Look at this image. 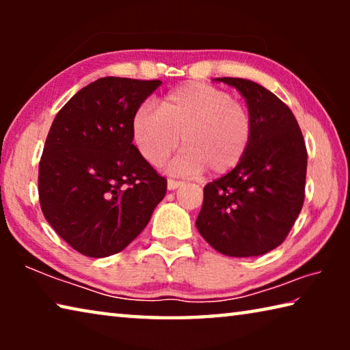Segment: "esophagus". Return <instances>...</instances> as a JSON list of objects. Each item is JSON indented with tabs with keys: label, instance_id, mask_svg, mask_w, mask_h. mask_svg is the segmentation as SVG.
Masks as SVG:
<instances>
[{
	"label": "esophagus",
	"instance_id": "34e87169",
	"mask_svg": "<svg viewBox=\"0 0 350 350\" xmlns=\"http://www.w3.org/2000/svg\"><path fill=\"white\" fill-rule=\"evenodd\" d=\"M183 185L182 180H176V179H168V189H176Z\"/></svg>",
	"mask_w": 350,
	"mask_h": 350
}]
</instances>
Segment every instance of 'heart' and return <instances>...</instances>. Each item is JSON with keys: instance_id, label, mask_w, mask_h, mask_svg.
I'll list each match as a JSON object with an SVG mask.
<instances>
[{"instance_id": "1", "label": "heart", "mask_w": 350, "mask_h": 350, "mask_svg": "<svg viewBox=\"0 0 350 350\" xmlns=\"http://www.w3.org/2000/svg\"><path fill=\"white\" fill-rule=\"evenodd\" d=\"M253 133L248 106L204 83L176 88L159 100L157 111L142 105L131 118L134 144L152 167H161L180 139L185 151L171 165L180 174L228 173L245 157Z\"/></svg>"}]
</instances>
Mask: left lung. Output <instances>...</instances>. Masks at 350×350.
Instances as JSON below:
<instances>
[{"mask_svg": "<svg viewBox=\"0 0 350 350\" xmlns=\"http://www.w3.org/2000/svg\"><path fill=\"white\" fill-rule=\"evenodd\" d=\"M217 80L244 96L254 133L238 167L205 185L196 227L225 256H259L282 244L303 208L306 142L293 112L273 92L245 79Z\"/></svg>", "mask_w": 350, "mask_h": 350, "instance_id": "1", "label": "left lung"}]
</instances>
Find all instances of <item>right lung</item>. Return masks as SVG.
I'll list each match as a JSON object with an SVG mask.
<instances>
[{"label": "right lung", "mask_w": 350, "mask_h": 350, "mask_svg": "<svg viewBox=\"0 0 350 350\" xmlns=\"http://www.w3.org/2000/svg\"><path fill=\"white\" fill-rule=\"evenodd\" d=\"M161 80L103 77L58 111L38 167L41 211L75 252H122L150 222L167 179L133 144L131 118Z\"/></svg>", "instance_id": "obj_1"}]
</instances>
